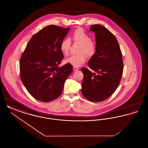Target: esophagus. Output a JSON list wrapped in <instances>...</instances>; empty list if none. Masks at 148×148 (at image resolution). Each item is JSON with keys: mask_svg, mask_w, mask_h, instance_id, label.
<instances>
[{"mask_svg": "<svg viewBox=\"0 0 148 148\" xmlns=\"http://www.w3.org/2000/svg\"><path fill=\"white\" fill-rule=\"evenodd\" d=\"M79 69V68L77 67H75V66H73V71H77Z\"/></svg>", "mask_w": 148, "mask_h": 148, "instance_id": "esophagus-1", "label": "esophagus"}]
</instances>
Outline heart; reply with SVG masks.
Instances as JSON below:
<instances>
[{
  "mask_svg": "<svg viewBox=\"0 0 148 148\" xmlns=\"http://www.w3.org/2000/svg\"><path fill=\"white\" fill-rule=\"evenodd\" d=\"M71 38L75 42L81 44L79 50V54L68 57L65 60L66 63L77 67L84 63L86 60V56H92L95 52V44L91 40V37L82 28L76 29L71 34ZM71 40L68 38L63 39L60 45V49L64 55L68 54L71 47Z\"/></svg>",
  "mask_w": 148,
  "mask_h": 148,
  "instance_id": "obj_1",
  "label": "heart"
}]
</instances>
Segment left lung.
<instances>
[{"instance_id": "8db88e82", "label": "left lung", "mask_w": 148, "mask_h": 148, "mask_svg": "<svg viewBox=\"0 0 148 148\" xmlns=\"http://www.w3.org/2000/svg\"><path fill=\"white\" fill-rule=\"evenodd\" d=\"M89 30L95 33L96 38L95 53L88 63L94 72L86 68L81 69L84 75L81 91L88 100L100 102L109 98L118 88L123 74V62L117 39L108 29L96 24L91 25Z\"/></svg>"}]
</instances>
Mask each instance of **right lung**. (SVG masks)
<instances>
[{"label": "right lung", "instance_id": "obj_1", "mask_svg": "<svg viewBox=\"0 0 148 148\" xmlns=\"http://www.w3.org/2000/svg\"><path fill=\"white\" fill-rule=\"evenodd\" d=\"M69 28L54 25L44 27L32 37L21 55V82L38 100L49 102L58 98L73 71L71 64L58 66L64 58L60 45Z\"/></svg>", "mask_w": 148, "mask_h": 148}]
</instances>
